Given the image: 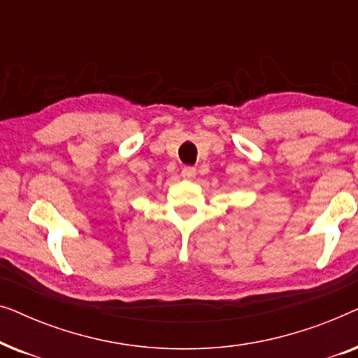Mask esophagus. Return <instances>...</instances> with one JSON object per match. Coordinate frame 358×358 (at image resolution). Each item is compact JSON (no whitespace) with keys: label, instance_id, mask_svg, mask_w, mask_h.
<instances>
[{"label":"esophagus","instance_id":"obj_1","mask_svg":"<svg viewBox=\"0 0 358 358\" xmlns=\"http://www.w3.org/2000/svg\"><path fill=\"white\" fill-rule=\"evenodd\" d=\"M195 174H197V169H195L194 166H185L182 169V178L185 179H192L195 178Z\"/></svg>","mask_w":358,"mask_h":358}]
</instances>
